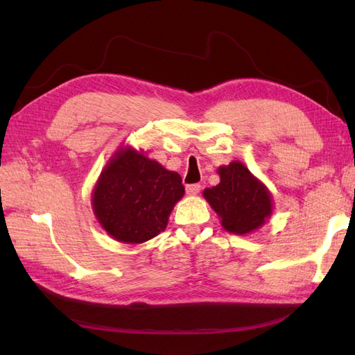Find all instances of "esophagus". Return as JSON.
Wrapping results in <instances>:
<instances>
[{
	"instance_id": "1",
	"label": "esophagus",
	"mask_w": 355,
	"mask_h": 355,
	"mask_svg": "<svg viewBox=\"0 0 355 355\" xmlns=\"http://www.w3.org/2000/svg\"><path fill=\"white\" fill-rule=\"evenodd\" d=\"M200 191H201V185H200V184L187 185V194H188V196H197Z\"/></svg>"
}]
</instances>
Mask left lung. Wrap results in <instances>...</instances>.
I'll return each mask as SVG.
<instances>
[{"mask_svg":"<svg viewBox=\"0 0 355 355\" xmlns=\"http://www.w3.org/2000/svg\"><path fill=\"white\" fill-rule=\"evenodd\" d=\"M219 185L206 188L202 196L218 213L223 230L245 235L259 230L272 213L268 188L240 161L218 168Z\"/></svg>","mask_w":355,"mask_h":355,"instance_id":"1","label":"left lung"}]
</instances>
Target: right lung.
Masks as SVG:
<instances>
[{
	"label": "right lung",
	"instance_id": "obj_1",
	"mask_svg": "<svg viewBox=\"0 0 355 355\" xmlns=\"http://www.w3.org/2000/svg\"><path fill=\"white\" fill-rule=\"evenodd\" d=\"M185 188L176 171L127 146L102 170L93 189V211L102 228L121 243L139 244L164 231Z\"/></svg>",
	"mask_w": 355,
	"mask_h": 355
}]
</instances>
